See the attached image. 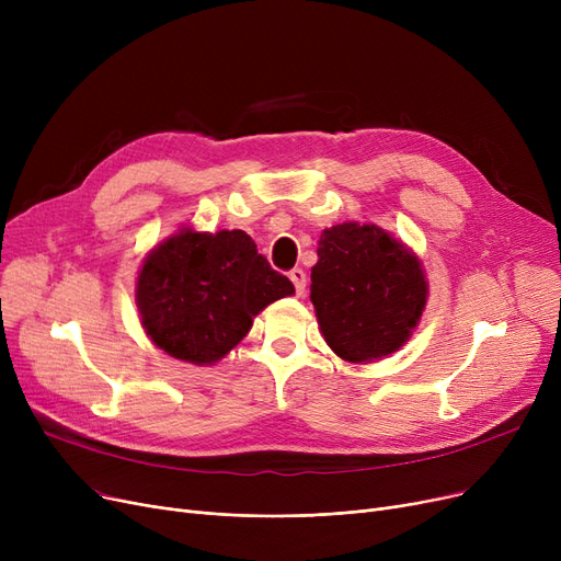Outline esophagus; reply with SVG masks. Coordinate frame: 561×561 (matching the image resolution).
Masks as SVG:
<instances>
[{
	"label": "esophagus",
	"instance_id": "esophagus-1",
	"mask_svg": "<svg viewBox=\"0 0 561 561\" xmlns=\"http://www.w3.org/2000/svg\"><path fill=\"white\" fill-rule=\"evenodd\" d=\"M288 277H290L293 286H296V293H298V296H302L305 288H307V273H305L302 268H293V271L288 273Z\"/></svg>",
	"mask_w": 561,
	"mask_h": 561
}]
</instances>
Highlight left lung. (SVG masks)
I'll return each mask as SVG.
<instances>
[{"mask_svg":"<svg viewBox=\"0 0 561 561\" xmlns=\"http://www.w3.org/2000/svg\"><path fill=\"white\" fill-rule=\"evenodd\" d=\"M311 302L322 336L352 364L402 347L427 302L419 256L377 225L325 229L311 268Z\"/></svg>","mask_w":561,"mask_h":561,"instance_id":"left-lung-1","label":"left lung"}]
</instances>
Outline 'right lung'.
<instances>
[{
  "instance_id": "add662e5",
  "label": "right lung",
  "mask_w": 561,
  "mask_h": 561,
  "mask_svg": "<svg viewBox=\"0 0 561 561\" xmlns=\"http://www.w3.org/2000/svg\"><path fill=\"white\" fill-rule=\"evenodd\" d=\"M241 229L184 227L145 256L136 282L140 322L157 347L195 366L220 362L252 328V318L293 296Z\"/></svg>"
}]
</instances>
